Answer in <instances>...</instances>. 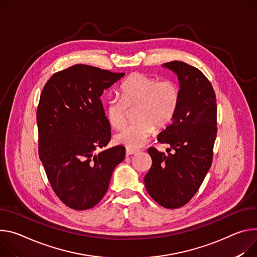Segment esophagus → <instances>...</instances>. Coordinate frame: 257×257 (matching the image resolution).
Returning <instances> with one entry per match:
<instances>
[{
  "label": "esophagus",
  "instance_id": "34e87169",
  "mask_svg": "<svg viewBox=\"0 0 257 257\" xmlns=\"http://www.w3.org/2000/svg\"><path fill=\"white\" fill-rule=\"evenodd\" d=\"M125 152H126V155H133V154H136V153H138L139 151H138V150H136V149H131V148H126Z\"/></svg>",
  "mask_w": 257,
  "mask_h": 257
}]
</instances>
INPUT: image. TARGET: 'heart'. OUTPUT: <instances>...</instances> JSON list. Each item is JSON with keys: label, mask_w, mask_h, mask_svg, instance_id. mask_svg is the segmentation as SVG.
I'll return each instance as SVG.
<instances>
[{"label": "heart", "mask_w": 257, "mask_h": 257, "mask_svg": "<svg viewBox=\"0 0 257 257\" xmlns=\"http://www.w3.org/2000/svg\"><path fill=\"white\" fill-rule=\"evenodd\" d=\"M120 97H110L105 103V115L114 128H121L127 119V108H136V122L114 136V142L126 148L138 149L154 132L174 119L181 91L172 79L157 80L144 73H133L120 87Z\"/></svg>", "instance_id": "b5f03b06"}]
</instances>
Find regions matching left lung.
Returning a JSON list of instances; mask_svg holds the SVG:
<instances>
[{
    "label": "left lung",
    "mask_w": 257,
    "mask_h": 257,
    "mask_svg": "<svg viewBox=\"0 0 257 257\" xmlns=\"http://www.w3.org/2000/svg\"><path fill=\"white\" fill-rule=\"evenodd\" d=\"M162 66L178 75L181 97L172 123L157 137L168 153L148 149L152 166L144 183L158 204L174 209L191 200L211 166L217 108L212 85L198 68L182 61Z\"/></svg>",
    "instance_id": "1"
}]
</instances>
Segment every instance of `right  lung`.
Listing matches in <instances>:
<instances>
[{
  "instance_id": "obj_1",
  "label": "right lung",
  "mask_w": 257,
  "mask_h": 257,
  "mask_svg": "<svg viewBox=\"0 0 257 257\" xmlns=\"http://www.w3.org/2000/svg\"><path fill=\"white\" fill-rule=\"evenodd\" d=\"M123 75L76 64L53 74L41 94L39 155L53 191L72 209L98 204L124 159L123 146L95 154L111 138L100 97Z\"/></svg>"
}]
</instances>
